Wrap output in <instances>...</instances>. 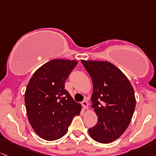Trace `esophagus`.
Listing matches in <instances>:
<instances>
[{
	"mask_svg": "<svg viewBox=\"0 0 156 156\" xmlns=\"http://www.w3.org/2000/svg\"><path fill=\"white\" fill-rule=\"evenodd\" d=\"M82 104V106L83 107V108L84 109H87L88 108V105H89V104H88V101L86 100L83 101V102L81 103Z\"/></svg>",
	"mask_w": 156,
	"mask_h": 156,
	"instance_id": "esophagus-1",
	"label": "esophagus"
}]
</instances>
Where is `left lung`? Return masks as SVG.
Here are the masks:
<instances>
[{
    "label": "left lung",
    "instance_id": "obj_1",
    "mask_svg": "<svg viewBox=\"0 0 156 156\" xmlns=\"http://www.w3.org/2000/svg\"><path fill=\"white\" fill-rule=\"evenodd\" d=\"M93 83L92 107L97 124L89 129L95 141L109 144L119 138L130 124L135 109L134 91L124 73L108 62L81 61Z\"/></svg>",
    "mask_w": 156,
    "mask_h": 156
}]
</instances>
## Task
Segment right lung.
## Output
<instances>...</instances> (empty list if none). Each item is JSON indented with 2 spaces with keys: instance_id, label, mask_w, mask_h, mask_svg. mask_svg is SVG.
<instances>
[{
  "instance_id": "obj_1",
  "label": "right lung",
  "mask_w": 156,
  "mask_h": 156,
  "mask_svg": "<svg viewBox=\"0 0 156 156\" xmlns=\"http://www.w3.org/2000/svg\"><path fill=\"white\" fill-rule=\"evenodd\" d=\"M77 61L54 59L40 67L30 78L25 94L27 115L37 135L55 140L66 134L81 104L73 101L65 83Z\"/></svg>"
}]
</instances>
